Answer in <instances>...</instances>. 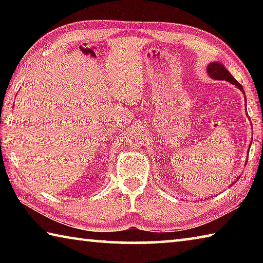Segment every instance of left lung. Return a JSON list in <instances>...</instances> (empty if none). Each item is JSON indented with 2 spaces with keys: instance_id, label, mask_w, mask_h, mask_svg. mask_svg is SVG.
<instances>
[{
  "instance_id": "8db88e82",
  "label": "left lung",
  "mask_w": 263,
  "mask_h": 263,
  "mask_svg": "<svg viewBox=\"0 0 263 263\" xmlns=\"http://www.w3.org/2000/svg\"><path fill=\"white\" fill-rule=\"evenodd\" d=\"M206 72L209 74V77L215 79V80H225V81H228L230 83L234 84L235 87H237L239 90L242 91V94L245 95V91H243V88L241 84H240L237 80H235L232 74H231L228 69L225 68V66H222L220 62H211V64H209L208 68H206ZM245 100H246V96H245ZM237 182V181H235ZM234 184V182L231 183V185Z\"/></svg>"
}]
</instances>
